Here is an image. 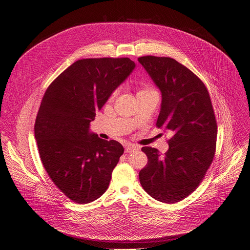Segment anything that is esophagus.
<instances>
[{
	"label": "esophagus",
	"mask_w": 250,
	"mask_h": 250,
	"mask_svg": "<svg viewBox=\"0 0 250 250\" xmlns=\"http://www.w3.org/2000/svg\"><path fill=\"white\" fill-rule=\"evenodd\" d=\"M138 149H139V147H137L136 146L128 145V146H126V148H125V152H126V153H130V152H133V151L138 150Z\"/></svg>",
	"instance_id": "1"
}]
</instances>
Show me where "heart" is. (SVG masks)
Here are the masks:
<instances>
[{
	"label": "heart",
	"instance_id": "b5f03b06",
	"mask_svg": "<svg viewBox=\"0 0 250 250\" xmlns=\"http://www.w3.org/2000/svg\"><path fill=\"white\" fill-rule=\"evenodd\" d=\"M148 92H156L155 89H153L152 87L148 86V85H142L140 86L138 92H137V95L138 94H144V93H148Z\"/></svg>",
	"mask_w": 250,
	"mask_h": 250
}]
</instances>
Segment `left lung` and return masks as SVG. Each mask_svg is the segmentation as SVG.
Listing matches in <instances>:
<instances>
[{
    "label": "left lung",
    "instance_id": "8db88e82",
    "mask_svg": "<svg viewBox=\"0 0 250 250\" xmlns=\"http://www.w3.org/2000/svg\"><path fill=\"white\" fill-rule=\"evenodd\" d=\"M138 61L162 93L156 126L172 135L163 155L153 147L141 148L147 164L139 171V181L155 200L174 204L198 188L213 160L218 134L215 112L204 82L183 64L152 55Z\"/></svg>",
    "mask_w": 250,
    "mask_h": 250
}]
</instances>
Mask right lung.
Wrapping results in <instances>:
<instances>
[{
    "instance_id": "obj_1",
    "label": "right lung",
    "mask_w": 250,
    "mask_h": 250,
    "mask_svg": "<svg viewBox=\"0 0 250 250\" xmlns=\"http://www.w3.org/2000/svg\"><path fill=\"white\" fill-rule=\"evenodd\" d=\"M134 66L127 57L80 59L43 95L34 124L41 160L55 186L77 204L106 191L124 153L120 142L90 133L89 125Z\"/></svg>"
}]
</instances>
